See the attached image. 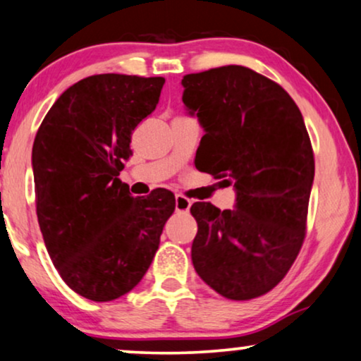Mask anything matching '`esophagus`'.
Listing matches in <instances>:
<instances>
[{
	"mask_svg": "<svg viewBox=\"0 0 361 361\" xmlns=\"http://www.w3.org/2000/svg\"><path fill=\"white\" fill-rule=\"evenodd\" d=\"M191 208V200L186 198L183 195H176L175 196V209L181 211V213H188Z\"/></svg>",
	"mask_w": 361,
	"mask_h": 361,
	"instance_id": "1",
	"label": "esophagus"
}]
</instances>
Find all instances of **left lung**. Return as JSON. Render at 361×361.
Here are the masks:
<instances>
[{
    "instance_id": "obj_1",
    "label": "left lung",
    "mask_w": 361,
    "mask_h": 361,
    "mask_svg": "<svg viewBox=\"0 0 361 361\" xmlns=\"http://www.w3.org/2000/svg\"><path fill=\"white\" fill-rule=\"evenodd\" d=\"M181 85L204 130L196 168L228 176L236 191L233 209L191 206V261L218 294L254 299L284 279L304 243L315 171L304 117L281 85L243 66L188 74Z\"/></svg>"
}]
</instances>
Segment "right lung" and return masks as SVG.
<instances>
[{"mask_svg": "<svg viewBox=\"0 0 361 361\" xmlns=\"http://www.w3.org/2000/svg\"><path fill=\"white\" fill-rule=\"evenodd\" d=\"M163 84V77H85L61 94L36 133L42 239L66 284L89 300H115L142 281L175 211L170 191L133 198L118 178Z\"/></svg>", "mask_w": 361, "mask_h": 361, "instance_id": "add662e5", "label": "right lung"}]
</instances>
